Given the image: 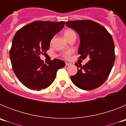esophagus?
<instances>
[{"instance_id":"obj_1","label":"esophagus","mask_w":126,"mask_h":126,"mask_svg":"<svg viewBox=\"0 0 126 126\" xmlns=\"http://www.w3.org/2000/svg\"><path fill=\"white\" fill-rule=\"evenodd\" d=\"M71 63H69V62H65V65H66V66H68V65H71Z\"/></svg>"}]
</instances>
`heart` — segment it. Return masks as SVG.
<instances>
[{"instance_id": "heart-1", "label": "heart", "mask_w": 126, "mask_h": 126, "mask_svg": "<svg viewBox=\"0 0 126 126\" xmlns=\"http://www.w3.org/2000/svg\"><path fill=\"white\" fill-rule=\"evenodd\" d=\"M64 36H65V38L69 40L70 38L73 37H76V34L75 32L72 30H66L64 32ZM53 40V38L52 39V40H51V43L52 42ZM73 53V51L71 50H67L65 52H64L63 53H62V56L65 59H68L69 57H70V55L72 54Z\"/></svg>"}]
</instances>
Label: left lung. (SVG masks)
<instances>
[{
	"label": "left lung",
	"instance_id": "left-lung-1",
	"mask_svg": "<svg viewBox=\"0 0 126 126\" xmlns=\"http://www.w3.org/2000/svg\"><path fill=\"white\" fill-rule=\"evenodd\" d=\"M65 24L80 36L78 59L90 58L83 66L76 63L78 73L71 76V81L79 88L94 90L106 81L115 62L113 38L103 26L92 20L70 21Z\"/></svg>",
	"mask_w": 126,
	"mask_h": 126
}]
</instances>
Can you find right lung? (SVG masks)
<instances>
[{
  "label": "right lung",
  "mask_w": 126,
  "mask_h": 126,
  "mask_svg": "<svg viewBox=\"0 0 126 126\" xmlns=\"http://www.w3.org/2000/svg\"><path fill=\"white\" fill-rule=\"evenodd\" d=\"M65 21H37L17 31L10 49L12 67L20 82L31 90H41L54 81L57 72L65 65L54 59L45 64L40 55L49 49L53 36L62 30Z\"/></svg>",
  "instance_id": "add662e5"
}]
</instances>
